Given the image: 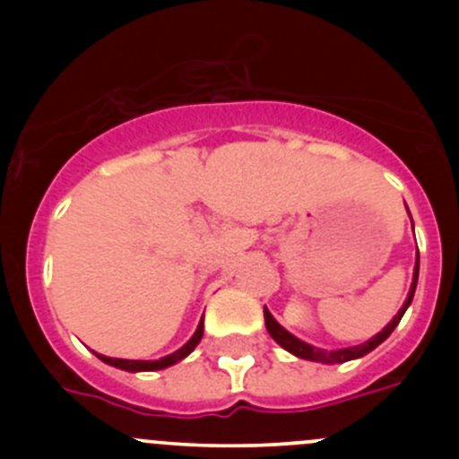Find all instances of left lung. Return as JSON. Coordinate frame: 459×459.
<instances>
[{"label": "left lung", "mask_w": 459, "mask_h": 459, "mask_svg": "<svg viewBox=\"0 0 459 459\" xmlns=\"http://www.w3.org/2000/svg\"><path fill=\"white\" fill-rule=\"evenodd\" d=\"M411 215V212H409ZM413 221V220H411ZM418 275H420V253L418 257H415V271H413V284H411V290H409V298H406V302L402 304V308L397 311V316L391 319V322L386 324V326L382 328V331L377 333V335H373L371 340L364 342V344H358V346H349V349H337V351H324V349H317V346H311L307 344V342L298 340L295 335H290L286 328H281L280 324L275 322V317L268 313V308H264V322H266V331L268 335L273 337V340L277 342V344L281 346V349H286L289 353H293L295 358H302V359H311V362H322V364H342V362H349V359H358V358H364L367 353H371L373 349H377L379 344H382L384 340H386L388 335H391L393 331H395V326L400 324L402 316L406 313V308L411 307V302H413V295H415V286H418Z\"/></svg>", "instance_id": "1"}]
</instances>
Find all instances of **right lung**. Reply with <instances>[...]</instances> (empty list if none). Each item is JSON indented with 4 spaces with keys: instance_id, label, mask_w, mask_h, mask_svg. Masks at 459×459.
Listing matches in <instances>:
<instances>
[{
    "instance_id": "obj_1",
    "label": "right lung",
    "mask_w": 459,
    "mask_h": 459,
    "mask_svg": "<svg viewBox=\"0 0 459 459\" xmlns=\"http://www.w3.org/2000/svg\"><path fill=\"white\" fill-rule=\"evenodd\" d=\"M204 335V317L200 322V326H197V331L193 333L191 340L186 342V344L182 346L179 351H175V353L166 355V358H160V359H152V362H148V359H119V358H106V355H97V358L101 359V362L110 364V367L115 368H122V371H131V373H140V371H160V368H166V367H173V364H178L179 359H184L186 355L193 353V349H195L197 344H200Z\"/></svg>"
}]
</instances>
